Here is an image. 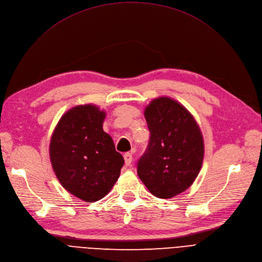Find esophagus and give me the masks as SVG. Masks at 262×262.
I'll return each mask as SVG.
<instances>
[{
    "instance_id": "34e87169",
    "label": "esophagus",
    "mask_w": 262,
    "mask_h": 262,
    "mask_svg": "<svg viewBox=\"0 0 262 262\" xmlns=\"http://www.w3.org/2000/svg\"><path fill=\"white\" fill-rule=\"evenodd\" d=\"M123 159H124V163H126V165H130L132 162V154L126 152L123 155Z\"/></svg>"
}]
</instances>
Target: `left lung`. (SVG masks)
Here are the masks:
<instances>
[{"mask_svg":"<svg viewBox=\"0 0 262 262\" xmlns=\"http://www.w3.org/2000/svg\"><path fill=\"white\" fill-rule=\"evenodd\" d=\"M144 114L150 138L138 175L152 195L173 197L192 185L202 168L201 129L188 110L167 97L154 99Z\"/></svg>","mask_w":262,"mask_h":262,"instance_id":"obj_1","label":"left lung"}]
</instances>
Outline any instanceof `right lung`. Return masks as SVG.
I'll return each mask as SVG.
<instances>
[{"instance_id":"right-lung-1","label":"right lung","mask_w":262,"mask_h":262,"mask_svg":"<svg viewBox=\"0 0 262 262\" xmlns=\"http://www.w3.org/2000/svg\"><path fill=\"white\" fill-rule=\"evenodd\" d=\"M105 112L78 105L61 116L50 142V159L64 188L87 203L104 197L124 163L111 136L102 129Z\"/></svg>"}]
</instances>
